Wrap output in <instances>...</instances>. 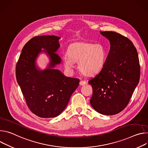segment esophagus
<instances>
[{
	"instance_id": "obj_1",
	"label": "esophagus",
	"mask_w": 148,
	"mask_h": 148,
	"mask_svg": "<svg viewBox=\"0 0 148 148\" xmlns=\"http://www.w3.org/2000/svg\"><path fill=\"white\" fill-rule=\"evenodd\" d=\"M79 84H80V86H84V85L87 84V83L84 80H80V82H79Z\"/></svg>"
}]
</instances>
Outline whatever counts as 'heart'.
Wrapping results in <instances>:
<instances>
[{
	"mask_svg": "<svg viewBox=\"0 0 148 148\" xmlns=\"http://www.w3.org/2000/svg\"><path fill=\"white\" fill-rule=\"evenodd\" d=\"M68 55L63 57L66 69L72 71L75 62L84 75L91 76L100 72L106 63L107 51L101 43L77 42L69 45Z\"/></svg>",
	"mask_w": 148,
	"mask_h": 148,
	"instance_id": "1",
	"label": "heart"
}]
</instances>
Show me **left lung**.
Masks as SVG:
<instances>
[{
	"label": "left lung",
	"mask_w": 148,
	"mask_h": 148,
	"mask_svg": "<svg viewBox=\"0 0 148 148\" xmlns=\"http://www.w3.org/2000/svg\"><path fill=\"white\" fill-rule=\"evenodd\" d=\"M110 47L104 67L89 81L93 95L90 103L98 113L113 115L127 105L140 78L136 49L129 39L114 32H101Z\"/></svg>",
	"instance_id": "left-lung-1"
}]
</instances>
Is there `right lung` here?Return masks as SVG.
<instances>
[{
    "label": "right lung",
    "instance_id": "add662e5",
    "mask_svg": "<svg viewBox=\"0 0 148 148\" xmlns=\"http://www.w3.org/2000/svg\"><path fill=\"white\" fill-rule=\"evenodd\" d=\"M60 39L54 35L32 38L23 47L16 67V80L27 106L32 113L43 118L59 115L79 86V79L65 76L55 69L62 60L56 53L60 47ZM41 53L49 59L43 70L36 64Z\"/></svg>",
    "mask_w": 148,
    "mask_h": 148
}]
</instances>
